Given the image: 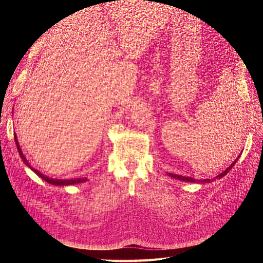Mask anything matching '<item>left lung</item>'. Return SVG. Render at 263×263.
<instances>
[{"mask_svg": "<svg viewBox=\"0 0 263 263\" xmlns=\"http://www.w3.org/2000/svg\"><path fill=\"white\" fill-rule=\"evenodd\" d=\"M239 158V157H238ZM238 160V159H236V160L230 164L228 168L224 171V172H221L220 174H218V176L216 177L217 179H220V178H222L224 176H226V174L229 172V170L233 168L234 166V164L236 163V161ZM168 176L169 177H171V178H176V179H178V180H181V181H186V182H201V183H210V182H212L213 180H215V179H213V180H210V179H205V180H200V181H197V180H195V179H193V178H190V177H182V176H178V174H173V173H168Z\"/></svg>", "mask_w": 263, "mask_h": 263, "instance_id": "left-lung-1", "label": "left lung"}]
</instances>
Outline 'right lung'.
Masks as SVG:
<instances>
[{
    "label": "right lung",
    "mask_w": 263,
    "mask_h": 263,
    "mask_svg": "<svg viewBox=\"0 0 263 263\" xmlns=\"http://www.w3.org/2000/svg\"><path fill=\"white\" fill-rule=\"evenodd\" d=\"M119 1V0H118ZM14 139H15V144H16V148H17V150H18V154L21 155V158L23 159V161L25 162L28 166H30L29 164H28V162H27V160H26V158H25V156L23 155V153H22V149H21V147H20V144H18V141H17V137H16V134L14 135ZM31 170H33L37 176H39L41 177L43 180H45L46 182H48V183H50V184H53V185H72V184H77V183H82V182H85L86 181V178H77V179H69V180H58V179H51V178H48V177H46V176H44L43 173H41L39 172L38 170H36V169H34V168H30Z\"/></svg>",
    "instance_id": "add662e5"
}]
</instances>
